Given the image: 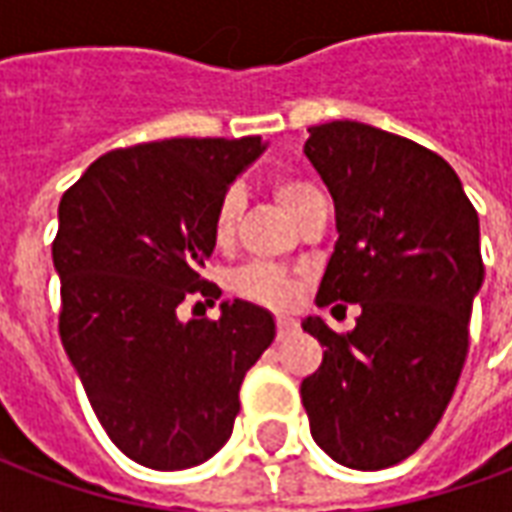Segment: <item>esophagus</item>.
I'll use <instances>...</instances> for the list:
<instances>
[{
	"label": "esophagus",
	"instance_id": "obj_1",
	"mask_svg": "<svg viewBox=\"0 0 512 512\" xmlns=\"http://www.w3.org/2000/svg\"><path fill=\"white\" fill-rule=\"evenodd\" d=\"M296 326H299V323L293 321L290 315H277V332H279V337H285V334H290V332H293V329H296Z\"/></svg>",
	"mask_w": 512,
	"mask_h": 512
}]
</instances>
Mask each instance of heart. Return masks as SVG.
<instances>
[{
	"instance_id": "b5f03b06",
	"label": "heart",
	"mask_w": 512,
	"mask_h": 512,
	"mask_svg": "<svg viewBox=\"0 0 512 512\" xmlns=\"http://www.w3.org/2000/svg\"><path fill=\"white\" fill-rule=\"evenodd\" d=\"M274 194L282 202V208L296 219L315 197H321V191L312 186L310 180L301 178H277L274 180ZM244 197L238 189H227L213 213V244L219 249H227L233 244L235 227L241 219ZM233 290L246 301H255L263 307H288L296 299V277L288 274L285 268L268 266V263H252L235 271L230 279Z\"/></svg>"
}]
</instances>
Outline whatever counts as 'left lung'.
<instances>
[{
	"mask_svg": "<svg viewBox=\"0 0 512 512\" xmlns=\"http://www.w3.org/2000/svg\"><path fill=\"white\" fill-rule=\"evenodd\" d=\"M304 153L340 233L315 304L362 315L348 334L304 318L326 351L301 403L329 458L376 472L417 452L461 378L485 277L480 219L455 169L406 136L334 120L310 128Z\"/></svg>",
	"mask_w": 512,
	"mask_h": 512,
	"instance_id": "left-lung-1",
	"label": "left lung"
}]
</instances>
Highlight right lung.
<instances>
[{"label": "right lung", "instance_id": "1", "mask_svg": "<svg viewBox=\"0 0 512 512\" xmlns=\"http://www.w3.org/2000/svg\"><path fill=\"white\" fill-rule=\"evenodd\" d=\"M266 142L161 139L93 161L62 194L51 244L60 274V337L95 417L131 461L189 469L222 450L238 392L277 326L249 301L222 318L180 321L186 299L222 296L202 279L213 213Z\"/></svg>", "mask_w": 512, "mask_h": 512}]
</instances>
